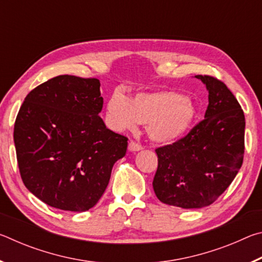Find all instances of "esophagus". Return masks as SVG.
Masks as SVG:
<instances>
[{
	"instance_id": "1",
	"label": "esophagus",
	"mask_w": 262,
	"mask_h": 262,
	"mask_svg": "<svg viewBox=\"0 0 262 262\" xmlns=\"http://www.w3.org/2000/svg\"><path fill=\"white\" fill-rule=\"evenodd\" d=\"M128 149L130 150V151H140V150L143 149V147L140 143H137V142L132 141L129 142V144H128Z\"/></svg>"
}]
</instances>
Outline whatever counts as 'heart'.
Here are the masks:
<instances>
[{
  "label": "heart",
  "instance_id": "obj_1",
  "mask_svg": "<svg viewBox=\"0 0 262 262\" xmlns=\"http://www.w3.org/2000/svg\"><path fill=\"white\" fill-rule=\"evenodd\" d=\"M198 110L192 99L174 90L140 92L128 99L114 94L106 105V117L115 130H135L147 125L150 139L170 143L183 137L196 119Z\"/></svg>",
  "mask_w": 262,
  "mask_h": 262
}]
</instances>
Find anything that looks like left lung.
I'll return each mask as SVG.
<instances>
[{
	"label": "left lung",
	"mask_w": 262,
	"mask_h": 262,
	"mask_svg": "<svg viewBox=\"0 0 262 262\" xmlns=\"http://www.w3.org/2000/svg\"><path fill=\"white\" fill-rule=\"evenodd\" d=\"M195 77L209 92L205 119L187 135L156 149L152 181L159 201L185 209L215 202L237 176L245 150V115L236 97L216 77Z\"/></svg>",
	"instance_id": "obj_1"
}]
</instances>
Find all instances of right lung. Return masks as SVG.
<instances>
[{
	"mask_svg": "<svg viewBox=\"0 0 262 262\" xmlns=\"http://www.w3.org/2000/svg\"><path fill=\"white\" fill-rule=\"evenodd\" d=\"M100 82L60 75L34 88L17 114L14 141L21 180L46 205L85 211L104 194L126 136L106 128Z\"/></svg>",
	"mask_w": 262,
	"mask_h": 262,
	"instance_id": "obj_1",
	"label": "right lung"
}]
</instances>
